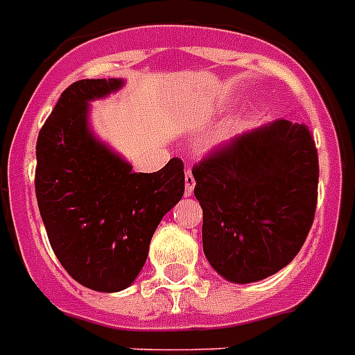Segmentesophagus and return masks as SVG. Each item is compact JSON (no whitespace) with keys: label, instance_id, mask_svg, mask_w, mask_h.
Wrapping results in <instances>:
<instances>
[{"label":"esophagus","instance_id":"1","mask_svg":"<svg viewBox=\"0 0 355 355\" xmlns=\"http://www.w3.org/2000/svg\"><path fill=\"white\" fill-rule=\"evenodd\" d=\"M193 187H195V178H193L191 171L187 169L186 177H184V193H186V197H189V195H191Z\"/></svg>","mask_w":355,"mask_h":355}]
</instances>
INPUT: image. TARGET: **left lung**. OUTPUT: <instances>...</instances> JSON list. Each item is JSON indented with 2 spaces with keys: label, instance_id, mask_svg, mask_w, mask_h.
I'll return each mask as SVG.
<instances>
[{
  "label": "left lung",
  "instance_id": "1",
  "mask_svg": "<svg viewBox=\"0 0 355 355\" xmlns=\"http://www.w3.org/2000/svg\"><path fill=\"white\" fill-rule=\"evenodd\" d=\"M206 259L248 284L288 266L318 206L319 160L306 125L275 120L232 138L193 168Z\"/></svg>",
  "mask_w": 355,
  "mask_h": 355
}]
</instances>
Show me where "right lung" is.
<instances>
[{
  "label": "right lung",
  "mask_w": 355,
  "mask_h": 355,
  "mask_svg": "<svg viewBox=\"0 0 355 355\" xmlns=\"http://www.w3.org/2000/svg\"><path fill=\"white\" fill-rule=\"evenodd\" d=\"M122 85V78L69 85L36 144L34 184L49 243L69 275L96 292L131 286L153 233L184 195L180 158L157 173H135L91 131L89 102Z\"/></svg>",
  "instance_id": "obj_1"
}]
</instances>
